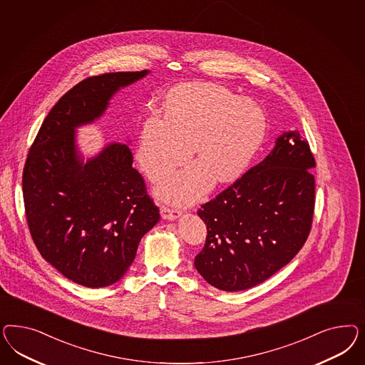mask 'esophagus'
<instances>
[{"mask_svg": "<svg viewBox=\"0 0 365 365\" xmlns=\"http://www.w3.org/2000/svg\"><path fill=\"white\" fill-rule=\"evenodd\" d=\"M160 214H162V218H163V220L174 221V220H177L178 217L180 215V211L177 210V209H171V207H168V206H163V207L160 209Z\"/></svg>", "mask_w": 365, "mask_h": 365, "instance_id": "34e87169", "label": "esophagus"}]
</instances>
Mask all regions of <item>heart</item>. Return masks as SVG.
Here are the masks:
<instances>
[{
    "label": "heart",
    "mask_w": 365,
    "mask_h": 365,
    "mask_svg": "<svg viewBox=\"0 0 365 365\" xmlns=\"http://www.w3.org/2000/svg\"><path fill=\"white\" fill-rule=\"evenodd\" d=\"M266 118L250 100L209 83L185 84L170 92L166 113L143 123L138 162L150 178L185 162L194 145L195 163L159 182L158 194L178 203L202 197L211 183L240 177L262 143Z\"/></svg>",
    "instance_id": "b5f03b06"
}]
</instances>
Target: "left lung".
Wrapping results in <instances>:
<instances>
[{"label":"left lung","instance_id":"1","mask_svg":"<svg viewBox=\"0 0 365 365\" xmlns=\"http://www.w3.org/2000/svg\"><path fill=\"white\" fill-rule=\"evenodd\" d=\"M316 167L299 131L277 138L272 153L198 210L207 226L194 265L210 285L238 292L273 276L309 235Z\"/></svg>","mask_w":365,"mask_h":365}]
</instances>
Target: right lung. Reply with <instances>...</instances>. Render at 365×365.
<instances>
[{
  "instance_id": "1",
  "label": "right lung",
  "mask_w": 365,
  "mask_h": 365,
  "mask_svg": "<svg viewBox=\"0 0 365 365\" xmlns=\"http://www.w3.org/2000/svg\"><path fill=\"white\" fill-rule=\"evenodd\" d=\"M148 73L80 81L46 115L25 162L22 192L34 245L46 262L83 287L119 281L142 237L160 220L127 144H107L84 160L76 143L78 127L99 119L119 89Z\"/></svg>"
}]
</instances>
